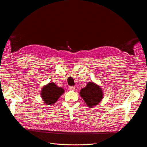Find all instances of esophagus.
I'll return each mask as SVG.
<instances>
[{"label": "esophagus", "mask_w": 147, "mask_h": 147, "mask_svg": "<svg viewBox=\"0 0 147 147\" xmlns=\"http://www.w3.org/2000/svg\"><path fill=\"white\" fill-rule=\"evenodd\" d=\"M69 90L70 91H75V86H69Z\"/></svg>", "instance_id": "1"}]
</instances>
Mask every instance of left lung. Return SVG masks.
<instances>
[{
	"instance_id": "1",
	"label": "left lung",
	"mask_w": 147,
	"mask_h": 147,
	"mask_svg": "<svg viewBox=\"0 0 147 147\" xmlns=\"http://www.w3.org/2000/svg\"><path fill=\"white\" fill-rule=\"evenodd\" d=\"M80 95L90 107L98 104L103 98V92L97 84L89 82L85 88H82Z\"/></svg>"
}]
</instances>
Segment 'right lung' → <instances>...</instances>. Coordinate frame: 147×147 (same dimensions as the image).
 <instances>
[{
	"label": "right lung",
	"instance_id": "right-lung-1",
	"mask_svg": "<svg viewBox=\"0 0 147 147\" xmlns=\"http://www.w3.org/2000/svg\"><path fill=\"white\" fill-rule=\"evenodd\" d=\"M64 92V89L57 86L54 83H50L42 88L41 96L47 105H53Z\"/></svg>",
	"mask_w": 147,
	"mask_h": 147
}]
</instances>
